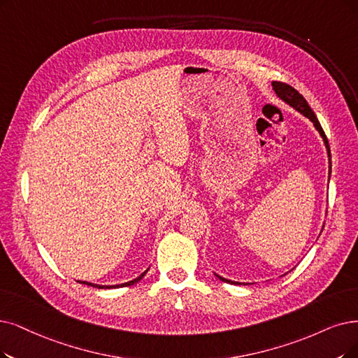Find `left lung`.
<instances>
[{"instance_id": "left-lung-1", "label": "left lung", "mask_w": 358, "mask_h": 358, "mask_svg": "<svg viewBox=\"0 0 358 358\" xmlns=\"http://www.w3.org/2000/svg\"><path fill=\"white\" fill-rule=\"evenodd\" d=\"M271 87H273V91L275 94L282 99L283 103H287L288 106H291L294 110H296L298 113H301L304 117H307L313 126L316 127V131L319 132V135L322 136L323 142H324V147H326V151H327V157H329V178H331V148H329V142H327V138L322 129V126L316 117V114H314V111L310 108L308 103L306 101V98L299 94L296 90H294L292 87H289V85L287 83H282V82H271ZM324 226V224H323ZM287 273H283L282 276H285ZM214 276H216L217 279H220L222 282H226V283H231V285H250V283H245V282H235V280H229V279H224L219 275L214 273ZM280 276V278H282Z\"/></svg>"}]
</instances>
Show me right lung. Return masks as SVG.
I'll return each instance as SVG.
<instances>
[{"mask_svg":"<svg viewBox=\"0 0 358 358\" xmlns=\"http://www.w3.org/2000/svg\"><path fill=\"white\" fill-rule=\"evenodd\" d=\"M147 271H148V268H147L145 271H142V273H141L138 278H135V279H132V280H129V282L119 283V285H98V283H91V282H87V280H78V282H79V283H83V285H88V287H94V288H98V289H114V288L129 287V285H134V283L139 282L142 278H144V276L147 275Z\"/></svg>","mask_w":358,"mask_h":358,"instance_id":"right-lung-1","label":"right lung"}]
</instances>
